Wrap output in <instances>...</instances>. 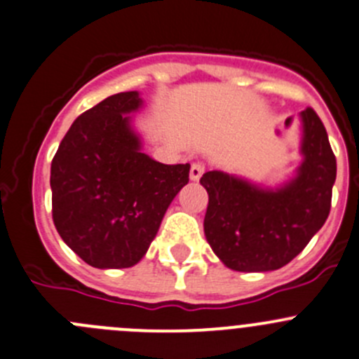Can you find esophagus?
Masks as SVG:
<instances>
[{
  "instance_id": "1",
  "label": "esophagus",
  "mask_w": 359,
  "mask_h": 359,
  "mask_svg": "<svg viewBox=\"0 0 359 359\" xmlns=\"http://www.w3.org/2000/svg\"><path fill=\"white\" fill-rule=\"evenodd\" d=\"M204 172V165L201 162H194L192 167H190V180L192 182H197Z\"/></svg>"
}]
</instances>
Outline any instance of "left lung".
Listing matches in <instances>:
<instances>
[{
  "label": "left lung",
  "instance_id": "8db88e82",
  "mask_svg": "<svg viewBox=\"0 0 359 359\" xmlns=\"http://www.w3.org/2000/svg\"><path fill=\"white\" fill-rule=\"evenodd\" d=\"M305 156L292 182L262 190L220 170L203 174L208 192L204 234L227 268L271 271L291 262L326 222L337 160L312 107L302 112Z\"/></svg>",
  "mask_w": 359,
  "mask_h": 359
}]
</instances>
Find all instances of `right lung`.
I'll return each mask as SVG.
<instances>
[{
    "label": "right lung",
    "mask_w": 359,
    "mask_h": 359,
    "mask_svg": "<svg viewBox=\"0 0 359 359\" xmlns=\"http://www.w3.org/2000/svg\"><path fill=\"white\" fill-rule=\"evenodd\" d=\"M137 91L107 97L72 123L50 163L53 220L61 240L93 268H130L148 252L190 163L141 151L128 112Z\"/></svg>",
    "instance_id": "right-lung-1"
}]
</instances>
